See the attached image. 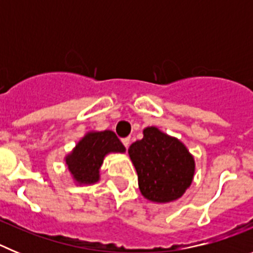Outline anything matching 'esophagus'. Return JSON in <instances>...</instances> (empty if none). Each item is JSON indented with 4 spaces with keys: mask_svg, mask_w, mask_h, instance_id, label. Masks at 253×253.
I'll return each instance as SVG.
<instances>
[{
    "mask_svg": "<svg viewBox=\"0 0 253 253\" xmlns=\"http://www.w3.org/2000/svg\"><path fill=\"white\" fill-rule=\"evenodd\" d=\"M122 142H123V144H124V147H125V148L128 149L129 144H130V138H124V139H123Z\"/></svg>",
    "mask_w": 253,
    "mask_h": 253,
    "instance_id": "esophagus-1",
    "label": "esophagus"
}]
</instances>
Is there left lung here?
<instances>
[{
    "mask_svg": "<svg viewBox=\"0 0 253 253\" xmlns=\"http://www.w3.org/2000/svg\"><path fill=\"white\" fill-rule=\"evenodd\" d=\"M142 195L152 203L176 202L195 175V160L187 147L157 126L143 129V138L128 149Z\"/></svg>",
    "mask_w": 253,
    "mask_h": 253,
    "instance_id": "obj_1",
    "label": "left lung"
}]
</instances>
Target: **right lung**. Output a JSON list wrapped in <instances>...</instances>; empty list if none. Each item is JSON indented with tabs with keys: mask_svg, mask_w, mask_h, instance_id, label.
I'll use <instances>...</instances> for the list:
<instances>
[{
	"mask_svg": "<svg viewBox=\"0 0 253 253\" xmlns=\"http://www.w3.org/2000/svg\"><path fill=\"white\" fill-rule=\"evenodd\" d=\"M110 153H125V147L113 130L87 131L64 157L73 182L80 186L99 182L104 158Z\"/></svg>",
	"mask_w": 253,
	"mask_h": 253,
	"instance_id": "right-lung-1",
	"label": "right lung"
}]
</instances>
